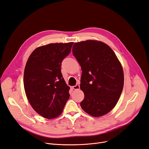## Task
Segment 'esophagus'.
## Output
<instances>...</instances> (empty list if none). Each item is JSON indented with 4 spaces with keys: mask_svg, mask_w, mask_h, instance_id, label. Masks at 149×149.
<instances>
[{
    "mask_svg": "<svg viewBox=\"0 0 149 149\" xmlns=\"http://www.w3.org/2000/svg\"><path fill=\"white\" fill-rule=\"evenodd\" d=\"M72 89H74V90H78L80 89V86L79 84H77L75 86H74L72 87Z\"/></svg>",
    "mask_w": 149,
    "mask_h": 149,
    "instance_id": "esophagus-1",
    "label": "esophagus"
}]
</instances>
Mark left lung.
Instances as JSON below:
<instances>
[{"label": "left lung", "instance_id": "left-lung-1", "mask_svg": "<svg viewBox=\"0 0 149 149\" xmlns=\"http://www.w3.org/2000/svg\"><path fill=\"white\" fill-rule=\"evenodd\" d=\"M72 53L82 70L80 89L84 97L81 108L94 117L107 114L118 103L123 89L120 61L110 46L98 40L75 43Z\"/></svg>", "mask_w": 149, "mask_h": 149}]
</instances>
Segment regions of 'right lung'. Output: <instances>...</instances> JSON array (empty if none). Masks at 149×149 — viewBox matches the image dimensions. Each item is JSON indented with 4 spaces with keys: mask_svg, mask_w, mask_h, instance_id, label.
Listing matches in <instances>:
<instances>
[{
    "mask_svg": "<svg viewBox=\"0 0 149 149\" xmlns=\"http://www.w3.org/2000/svg\"><path fill=\"white\" fill-rule=\"evenodd\" d=\"M74 42L39 46L29 56L24 70L26 95L34 110L47 119L60 115L69 98L70 88L61 72V62Z\"/></svg>",
    "mask_w": 149,
    "mask_h": 149,
    "instance_id": "1",
    "label": "right lung"
}]
</instances>
